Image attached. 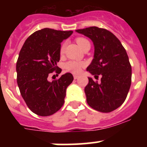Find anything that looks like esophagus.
Listing matches in <instances>:
<instances>
[{"label": "esophagus", "instance_id": "obj_1", "mask_svg": "<svg viewBox=\"0 0 147 147\" xmlns=\"http://www.w3.org/2000/svg\"><path fill=\"white\" fill-rule=\"evenodd\" d=\"M79 77H80V76H79V75H74V80H77Z\"/></svg>", "mask_w": 147, "mask_h": 147}]
</instances>
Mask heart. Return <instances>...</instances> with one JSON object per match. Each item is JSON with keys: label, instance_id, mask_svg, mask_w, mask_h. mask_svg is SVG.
I'll return each instance as SVG.
<instances>
[{"label": "heart", "instance_id": "obj_1", "mask_svg": "<svg viewBox=\"0 0 147 147\" xmlns=\"http://www.w3.org/2000/svg\"><path fill=\"white\" fill-rule=\"evenodd\" d=\"M76 42L81 49H82L85 45L90 44V42L87 39L83 38V37H78L76 39ZM65 49V43H63L60 48V53L63 54ZM86 64L85 62H77V61H69L66 62L65 64L64 67L67 71L73 73V74H80L82 71L83 67H85Z\"/></svg>", "mask_w": 147, "mask_h": 147}]
</instances>
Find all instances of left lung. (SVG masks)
I'll list each match as a JSON object with an SVG mask.
<instances>
[{"label":"left lung","instance_id":"obj_1","mask_svg":"<svg viewBox=\"0 0 147 147\" xmlns=\"http://www.w3.org/2000/svg\"><path fill=\"white\" fill-rule=\"evenodd\" d=\"M93 41L94 56L87 71L101 82L88 77L85 88L90 107L102 113L112 112L125 101L131 85L132 67L120 40L110 31L92 26L76 30Z\"/></svg>","mask_w":147,"mask_h":147}]
</instances>
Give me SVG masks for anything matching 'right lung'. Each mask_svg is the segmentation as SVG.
Listing matches in <instances>:
<instances>
[{
	"label": "right lung",
	"mask_w": 147,
	"mask_h": 147,
	"mask_svg": "<svg viewBox=\"0 0 147 147\" xmlns=\"http://www.w3.org/2000/svg\"><path fill=\"white\" fill-rule=\"evenodd\" d=\"M72 34V31L42 28L30 35L20 51L16 64L18 88L28 108L40 116L52 115L62 107L66 89L74 80L71 73L57 80H48L56 69L61 73L57 66L61 42Z\"/></svg>",
	"instance_id": "obj_1"
}]
</instances>
